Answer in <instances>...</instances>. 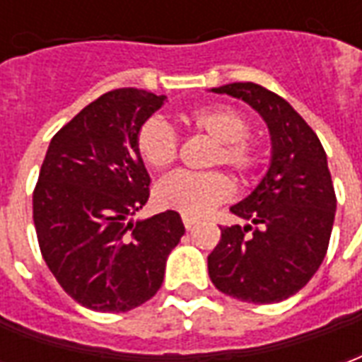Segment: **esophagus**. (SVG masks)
<instances>
[{"label":"esophagus","instance_id":"34e87169","mask_svg":"<svg viewBox=\"0 0 362 362\" xmlns=\"http://www.w3.org/2000/svg\"><path fill=\"white\" fill-rule=\"evenodd\" d=\"M182 223H184V227L189 230L192 227H196L197 219L196 217H189V215H182Z\"/></svg>","mask_w":362,"mask_h":362}]
</instances>
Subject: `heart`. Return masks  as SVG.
Masks as SVG:
<instances>
[{"mask_svg": "<svg viewBox=\"0 0 362 362\" xmlns=\"http://www.w3.org/2000/svg\"><path fill=\"white\" fill-rule=\"evenodd\" d=\"M182 122L196 134L207 135L215 141L211 165H227L238 176L250 178L258 173L264 155L256 139H252L250 118L235 106L213 104L184 112ZM135 151L145 165L163 170L173 165L178 151L176 135L163 119L143 122L135 134ZM233 196V184L219 170L211 173L168 174L157 184L155 199L160 207L189 217H204Z\"/></svg>", "mask_w": 362, "mask_h": 362, "instance_id": "b5f03b06", "label": "heart"}]
</instances>
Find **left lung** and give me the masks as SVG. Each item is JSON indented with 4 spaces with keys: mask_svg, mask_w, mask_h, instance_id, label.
Wrapping results in <instances>:
<instances>
[{
    "mask_svg": "<svg viewBox=\"0 0 362 362\" xmlns=\"http://www.w3.org/2000/svg\"><path fill=\"white\" fill-rule=\"evenodd\" d=\"M215 93L243 98L266 119L272 165L258 188L230 207L252 225L221 227L207 256L213 285L254 304L281 303L298 293L326 256L335 192L326 151L291 104L256 83H230Z\"/></svg>",
    "mask_w": 362,
    "mask_h": 362,
    "instance_id": "obj_1",
    "label": "left lung"
}]
</instances>
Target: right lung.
I'll return each instance as SVG.
<instances>
[{"instance_id":"right-lung-1","label":"right lung","mask_w":362,"mask_h":362,"mask_svg":"<svg viewBox=\"0 0 362 362\" xmlns=\"http://www.w3.org/2000/svg\"><path fill=\"white\" fill-rule=\"evenodd\" d=\"M163 103L143 89L104 93L46 151L33 194L38 246L62 288L90 310L127 312L157 295L184 235L176 211L129 221L151 184L135 134Z\"/></svg>"}]
</instances>
